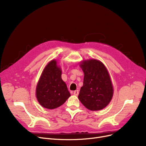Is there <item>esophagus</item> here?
Segmentation results:
<instances>
[{"label":"esophagus","instance_id":"34e87169","mask_svg":"<svg viewBox=\"0 0 146 146\" xmlns=\"http://www.w3.org/2000/svg\"><path fill=\"white\" fill-rule=\"evenodd\" d=\"M73 94L74 95H76V96H78L79 95V90H76L75 91H74L73 92Z\"/></svg>","mask_w":146,"mask_h":146}]
</instances>
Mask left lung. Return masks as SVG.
<instances>
[{
    "mask_svg": "<svg viewBox=\"0 0 146 146\" xmlns=\"http://www.w3.org/2000/svg\"><path fill=\"white\" fill-rule=\"evenodd\" d=\"M84 72L83 85L78 98L91 111L104 109L113 96V87L109 73L100 61H83L80 65Z\"/></svg>",
    "mask_w": 146,
    "mask_h": 146,
    "instance_id": "1",
    "label": "left lung"
}]
</instances>
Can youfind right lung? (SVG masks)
Returning a JSON list of instances; mask_svg holds the SVG:
<instances>
[{"label":"right lung","instance_id":"obj_1","mask_svg":"<svg viewBox=\"0 0 146 146\" xmlns=\"http://www.w3.org/2000/svg\"><path fill=\"white\" fill-rule=\"evenodd\" d=\"M36 96L41 106L51 110L63 105L70 96L56 60L51 61L44 68L37 84Z\"/></svg>","mask_w":146,"mask_h":146}]
</instances>
